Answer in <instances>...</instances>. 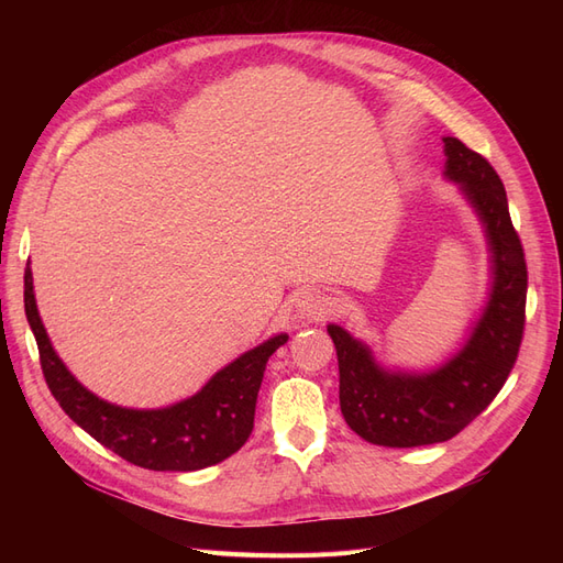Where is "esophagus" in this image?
I'll return each mask as SVG.
<instances>
[{
	"label": "esophagus",
	"instance_id": "1",
	"mask_svg": "<svg viewBox=\"0 0 563 563\" xmlns=\"http://www.w3.org/2000/svg\"><path fill=\"white\" fill-rule=\"evenodd\" d=\"M291 302H294L296 314L300 319H305V321H319V319H323V317L331 312L329 298L323 296L321 291H317V288H310V286L298 288V291L294 294Z\"/></svg>",
	"mask_w": 563,
	"mask_h": 563
}]
</instances>
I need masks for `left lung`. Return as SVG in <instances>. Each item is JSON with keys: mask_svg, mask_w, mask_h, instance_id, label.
<instances>
[{"mask_svg": "<svg viewBox=\"0 0 563 563\" xmlns=\"http://www.w3.org/2000/svg\"><path fill=\"white\" fill-rule=\"evenodd\" d=\"M446 176L463 185L486 225L493 294L467 345L424 376L383 371L366 345L331 323L340 371V411L368 444L413 449L449 441L496 399L512 373L526 323L528 269L496 168L463 141L444 139Z\"/></svg>", "mask_w": 563, "mask_h": 563, "instance_id": "left-lung-1", "label": "left lung"}]
</instances>
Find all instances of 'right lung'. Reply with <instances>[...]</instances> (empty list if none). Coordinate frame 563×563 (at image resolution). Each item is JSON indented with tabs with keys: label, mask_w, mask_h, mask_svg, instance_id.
<instances>
[{
	"label": "right lung",
	"mask_w": 563,
	"mask_h": 563,
	"mask_svg": "<svg viewBox=\"0 0 563 563\" xmlns=\"http://www.w3.org/2000/svg\"><path fill=\"white\" fill-rule=\"evenodd\" d=\"M25 317L37 340L44 380L63 411L98 444L131 465L155 472H195L223 463L240 451L253 430L265 364L288 340L284 333L269 338L176 406L133 411L91 395L58 360L37 312L30 263L25 267Z\"/></svg>",
	"instance_id": "obj_1"
}]
</instances>
